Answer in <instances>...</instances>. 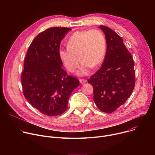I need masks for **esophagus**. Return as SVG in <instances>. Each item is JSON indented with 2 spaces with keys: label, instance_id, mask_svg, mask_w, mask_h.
I'll list each match as a JSON object with an SVG mask.
<instances>
[{
  "label": "esophagus",
  "instance_id": "1",
  "mask_svg": "<svg viewBox=\"0 0 155 155\" xmlns=\"http://www.w3.org/2000/svg\"><path fill=\"white\" fill-rule=\"evenodd\" d=\"M86 81H87L85 79H80V82L81 84H84V83H86Z\"/></svg>",
  "mask_w": 155,
  "mask_h": 155
}]
</instances>
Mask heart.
I'll return each mask as SVG.
<instances>
[{"label":"heart","mask_w":155,"mask_h":155,"mask_svg":"<svg viewBox=\"0 0 155 155\" xmlns=\"http://www.w3.org/2000/svg\"><path fill=\"white\" fill-rule=\"evenodd\" d=\"M106 53V40L99 30L79 31L69 38L68 47L60 48L58 55L65 68L71 72L78 67L80 58L82 61L77 74L87 75L92 67H97L104 60Z\"/></svg>","instance_id":"heart-1"}]
</instances>
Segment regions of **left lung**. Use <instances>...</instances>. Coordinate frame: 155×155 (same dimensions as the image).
I'll return each instance as SVG.
<instances>
[{
	"label": "left lung",
	"mask_w": 155,
	"mask_h": 155,
	"mask_svg": "<svg viewBox=\"0 0 155 155\" xmlns=\"http://www.w3.org/2000/svg\"><path fill=\"white\" fill-rule=\"evenodd\" d=\"M107 41L102 67L87 80L93 87V100L102 112L112 113L123 105L135 86L134 62L121 37L114 31L100 26Z\"/></svg>",
	"instance_id": "1"
}]
</instances>
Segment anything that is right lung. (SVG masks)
I'll use <instances>...</instances> for the list:
<instances>
[{
    "label": "right lung",
    "mask_w": 155,
    "mask_h": 155,
    "mask_svg": "<svg viewBox=\"0 0 155 155\" xmlns=\"http://www.w3.org/2000/svg\"><path fill=\"white\" fill-rule=\"evenodd\" d=\"M71 29L50 28L32 41L25 59L21 83L25 97L38 111L57 116L68 109L78 79L67 75L58 55L61 41Z\"/></svg>",
    "instance_id": "obj_1"
}]
</instances>
